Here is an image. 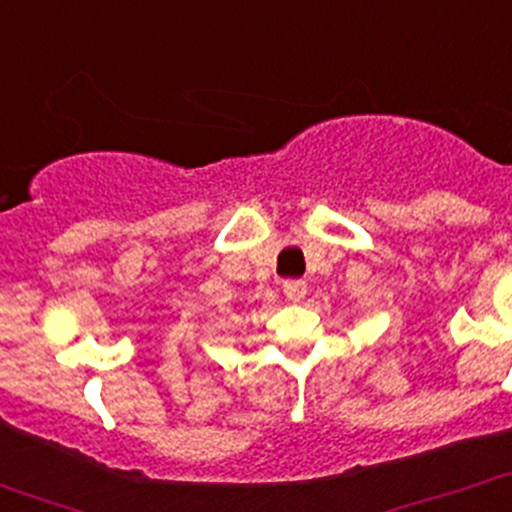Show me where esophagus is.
I'll return each mask as SVG.
<instances>
[{"mask_svg":"<svg viewBox=\"0 0 512 512\" xmlns=\"http://www.w3.org/2000/svg\"><path fill=\"white\" fill-rule=\"evenodd\" d=\"M306 291V281H298V278H286V281H283V293H286L291 301H301V298L306 296Z\"/></svg>","mask_w":512,"mask_h":512,"instance_id":"34e87169","label":"esophagus"}]
</instances>
